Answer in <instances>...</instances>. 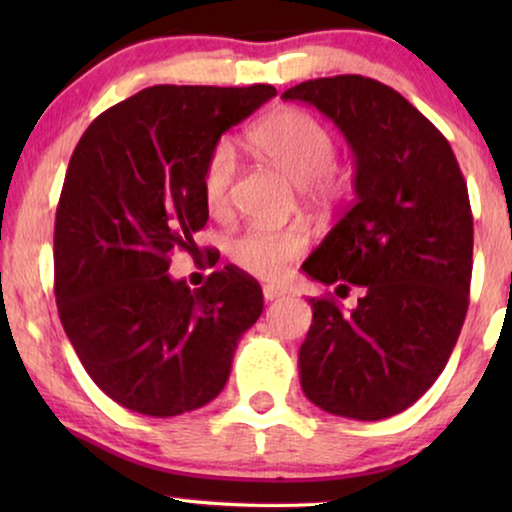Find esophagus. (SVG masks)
Listing matches in <instances>:
<instances>
[{"label": "esophagus", "mask_w": 512, "mask_h": 512, "mask_svg": "<svg viewBox=\"0 0 512 512\" xmlns=\"http://www.w3.org/2000/svg\"><path fill=\"white\" fill-rule=\"evenodd\" d=\"M284 296V291L282 289H275V286H263V298L268 300H277V298H282Z\"/></svg>", "instance_id": "obj_1"}]
</instances>
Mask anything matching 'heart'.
<instances>
[{
	"label": "heart",
	"instance_id": "1",
	"mask_svg": "<svg viewBox=\"0 0 512 512\" xmlns=\"http://www.w3.org/2000/svg\"><path fill=\"white\" fill-rule=\"evenodd\" d=\"M251 142L277 170L303 186L310 198L331 200L342 191V174L333 165L335 139L331 130L305 111H277L258 125ZM237 167H240V158L228 139L216 142L207 153L205 167H202V198L212 214H221L228 207ZM303 247V235L296 230L247 228L230 240L228 254L242 270L272 279L282 275L286 265Z\"/></svg>",
	"mask_w": 512,
	"mask_h": 512
}]
</instances>
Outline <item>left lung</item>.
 <instances>
[{"instance_id": "1", "label": "left lung", "mask_w": 512, "mask_h": 512, "mask_svg": "<svg viewBox=\"0 0 512 512\" xmlns=\"http://www.w3.org/2000/svg\"><path fill=\"white\" fill-rule=\"evenodd\" d=\"M282 100L317 107L354 156V205L310 258L307 277L361 286L354 310L312 298L300 387L331 415L377 422L436 382L464 326L473 214L452 146L394 88L359 74L298 83Z\"/></svg>"}]
</instances>
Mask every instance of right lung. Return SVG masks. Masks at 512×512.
Wrapping results in <instances>:
<instances>
[{"label":"right lung","instance_id":"right-lung-1","mask_svg":"<svg viewBox=\"0 0 512 512\" xmlns=\"http://www.w3.org/2000/svg\"><path fill=\"white\" fill-rule=\"evenodd\" d=\"M277 90L153 86L83 132L55 214V303L86 373L139 415L174 417L226 387L242 333L263 312L233 265L200 289L170 277L174 249L198 251L202 167L221 135Z\"/></svg>","mask_w":512,"mask_h":512}]
</instances>
